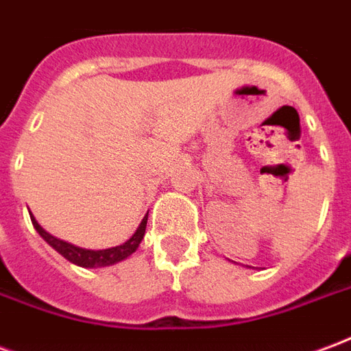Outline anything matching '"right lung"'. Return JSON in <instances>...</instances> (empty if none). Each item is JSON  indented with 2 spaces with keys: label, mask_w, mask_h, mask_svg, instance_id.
Instances as JSON below:
<instances>
[{
  "label": "right lung",
  "mask_w": 351,
  "mask_h": 351,
  "mask_svg": "<svg viewBox=\"0 0 351 351\" xmlns=\"http://www.w3.org/2000/svg\"><path fill=\"white\" fill-rule=\"evenodd\" d=\"M29 218H32V223H34L35 231H37V233H39V235H41L58 254H62L67 261L79 265V267H84V269H95V267H110V265L120 263V261L128 259L133 252L137 250L138 244L143 241V237H145L148 213H146V216L143 218V221L138 223V228L135 229V233H133L125 243L120 244V246H114V248H107V250H86V248H79V246H75V244L71 243H65L62 239L50 235L49 231H45V229L39 226V221L35 220V216L32 213H29Z\"/></svg>",
  "instance_id": "1"
}]
</instances>
